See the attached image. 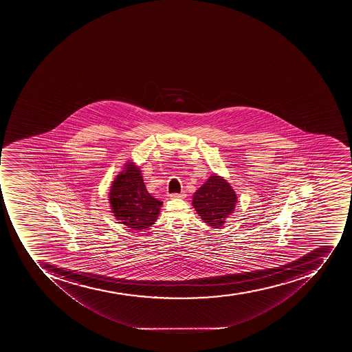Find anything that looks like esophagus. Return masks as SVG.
Here are the masks:
<instances>
[{
  "label": "esophagus",
  "instance_id": "obj_1",
  "mask_svg": "<svg viewBox=\"0 0 352 352\" xmlns=\"http://www.w3.org/2000/svg\"><path fill=\"white\" fill-rule=\"evenodd\" d=\"M169 197H170L172 199H177V198H185L186 194L185 192H180V194H176V192H174V194L169 195Z\"/></svg>",
  "mask_w": 352,
  "mask_h": 352
}]
</instances>
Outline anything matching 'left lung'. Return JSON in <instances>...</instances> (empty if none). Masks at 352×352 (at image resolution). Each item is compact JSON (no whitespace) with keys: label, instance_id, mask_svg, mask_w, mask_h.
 I'll return each mask as SVG.
<instances>
[{"label":"left lung","instance_id":"1","mask_svg":"<svg viewBox=\"0 0 352 352\" xmlns=\"http://www.w3.org/2000/svg\"><path fill=\"white\" fill-rule=\"evenodd\" d=\"M238 197L227 180L218 175H211L192 196V206L202 221L209 227H223L234 211Z\"/></svg>","mask_w":352,"mask_h":352}]
</instances>
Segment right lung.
Returning a JSON list of instances; mask_svg holds the SVG:
<instances>
[{
	"label": "right lung",
	"instance_id": "right-lung-1",
	"mask_svg": "<svg viewBox=\"0 0 352 352\" xmlns=\"http://www.w3.org/2000/svg\"><path fill=\"white\" fill-rule=\"evenodd\" d=\"M109 201L119 223L134 231L154 224L163 205L146 190L141 170L133 163L125 164L124 170L113 180Z\"/></svg>",
	"mask_w": 352,
	"mask_h": 352
}]
</instances>
